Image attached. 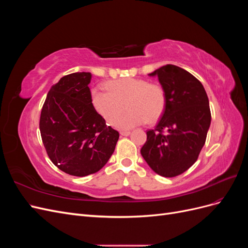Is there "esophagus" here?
<instances>
[{
  "label": "esophagus",
  "mask_w": 248,
  "mask_h": 248,
  "mask_svg": "<svg viewBox=\"0 0 248 248\" xmlns=\"http://www.w3.org/2000/svg\"><path fill=\"white\" fill-rule=\"evenodd\" d=\"M120 134H121V136H123V137H128L130 134V131H121V132H120Z\"/></svg>",
  "instance_id": "1"
}]
</instances>
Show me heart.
<instances>
[{
  "instance_id": "heart-1",
  "label": "heart",
  "mask_w": 248,
  "mask_h": 248,
  "mask_svg": "<svg viewBox=\"0 0 248 248\" xmlns=\"http://www.w3.org/2000/svg\"><path fill=\"white\" fill-rule=\"evenodd\" d=\"M107 91L93 89L91 100L97 112L109 124H114L124 111L125 104L129 111L116 122L119 129L128 130L140 125L154 123L166 108L167 97L164 89L141 78H124L109 80Z\"/></svg>"
}]
</instances>
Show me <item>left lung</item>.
<instances>
[{"instance_id":"obj_1","label":"left lung","mask_w":248,"mask_h":248,"mask_svg":"<svg viewBox=\"0 0 248 248\" xmlns=\"http://www.w3.org/2000/svg\"><path fill=\"white\" fill-rule=\"evenodd\" d=\"M149 76L158 78L167 103L155 128L147 131L140 154L156 174L176 177L197 161L205 145L211 124L209 99L201 81L178 66L168 64Z\"/></svg>"}]
</instances>
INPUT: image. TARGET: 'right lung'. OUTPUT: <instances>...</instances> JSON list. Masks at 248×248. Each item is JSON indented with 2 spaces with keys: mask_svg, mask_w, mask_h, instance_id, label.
<instances>
[{
  "mask_svg": "<svg viewBox=\"0 0 248 248\" xmlns=\"http://www.w3.org/2000/svg\"><path fill=\"white\" fill-rule=\"evenodd\" d=\"M91 78L90 72L63 77L50 88L40 116V133L49 159L77 177L101 170L119 140V132L93 107Z\"/></svg>",
  "mask_w": 248,
  "mask_h": 248,
  "instance_id": "add662e5",
  "label": "right lung"
}]
</instances>
